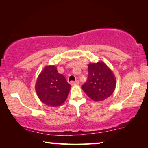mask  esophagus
I'll return each mask as SVG.
<instances>
[{"label": "esophagus", "mask_w": 148, "mask_h": 148, "mask_svg": "<svg viewBox=\"0 0 148 148\" xmlns=\"http://www.w3.org/2000/svg\"><path fill=\"white\" fill-rule=\"evenodd\" d=\"M71 85H79V82L77 80L75 82H71Z\"/></svg>", "instance_id": "34e87169"}]
</instances>
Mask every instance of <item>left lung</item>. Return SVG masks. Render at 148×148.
Segmentation results:
<instances>
[{
	"label": "left lung",
	"mask_w": 148,
	"mask_h": 148,
	"mask_svg": "<svg viewBox=\"0 0 148 148\" xmlns=\"http://www.w3.org/2000/svg\"><path fill=\"white\" fill-rule=\"evenodd\" d=\"M88 78L82 90L94 102H102L113 94L116 78L110 68L103 61L88 64Z\"/></svg>",
	"instance_id": "left-lung-1"
}]
</instances>
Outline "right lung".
Returning <instances> with one entry per match:
<instances>
[{
	"instance_id": "add662e5",
	"label": "right lung",
	"mask_w": 148,
	"mask_h": 148,
	"mask_svg": "<svg viewBox=\"0 0 148 148\" xmlns=\"http://www.w3.org/2000/svg\"><path fill=\"white\" fill-rule=\"evenodd\" d=\"M71 88V85L58 72L55 65L46 66L38 75L35 86L40 100L51 107L63 104Z\"/></svg>"
}]
</instances>
